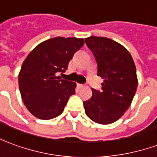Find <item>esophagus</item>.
I'll list each match as a JSON object with an SVG mask.
<instances>
[{
    "label": "esophagus",
    "instance_id": "obj_1",
    "mask_svg": "<svg viewBox=\"0 0 157 157\" xmlns=\"http://www.w3.org/2000/svg\"><path fill=\"white\" fill-rule=\"evenodd\" d=\"M77 86H78L79 88H82L84 86V85H82V84H77Z\"/></svg>",
    "mask_w": 157,
    "mask_h": 157
}]
</instances>
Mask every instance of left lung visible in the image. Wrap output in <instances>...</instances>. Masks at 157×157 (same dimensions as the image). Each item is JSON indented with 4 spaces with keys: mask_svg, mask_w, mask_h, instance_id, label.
I'll list each match as a JSON object with an SVG mask.
<instances>
[{
    "mask_svg": "<svg viewBox=\"0 0 157 157\" xmlns=\"http://www.w3.org/2000/svg\"><path fill=\"white\" fill-rule=\"evenodd\" d=\"M98 64V75L103 79L102 89L92 88V98L83 102L85 113L92 121L109 124L124 115L138 86L136 68L126 48L104 37L85 39Z\"/></svg>",
    "mask_w": 157,
    "mask_h": 157,
    "instance_id": "obj_1",
    "label": "left lung"
}]
</instances>
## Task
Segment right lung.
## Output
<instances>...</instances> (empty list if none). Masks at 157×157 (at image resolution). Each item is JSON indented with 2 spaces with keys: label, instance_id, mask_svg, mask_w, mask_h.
<instances>
[{
  "label": "right lung",
  "instance_id": "obj_1",
  "mask_svg": "<svg viewBox=\"0 0 157 157\" xmlns=\"http://www.w3.org/2000/svg\"><path fill=\"white\" fill-rule=\"evenodd\" d=\"M84 39L56 37L42 42L30 52L21 67L18 84L22 99L36 118L51 119L60 115L76 84L56 76L65 72Z\"/></svg>",
  "mask_w": 157,
  "mask_h": 157
}]
</instances>
